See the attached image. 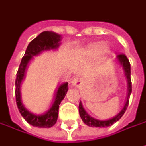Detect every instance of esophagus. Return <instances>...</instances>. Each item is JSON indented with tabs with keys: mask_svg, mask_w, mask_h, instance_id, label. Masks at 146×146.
Masks as SVG:
<instances>
[{
	"mask_svg": "<svg viewBox=\"0 0 146 146\" xmlns=\"http://www.w3.org/2000/svg\"><path fill=\"white\" fill-rule=\"evenodd\" d=\"M72 85L77 87V88H80V86H82V84H83V79L80 78V77H75L72 80Z\"/></svg>",
	"mask_w": 146,
	"mask_h": 146,
	"instance_id": "esophagus-1",
	"label": "esophagus"
}]
</instances>
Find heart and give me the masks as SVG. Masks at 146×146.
<instances>
[{
	"label": "heart",
	"instance_id": "obj_1",
	"mask_svg": "<svg viewBox=\"0 0 146 146\" xmlns=\"http://www.w3.org/2000/svg\"><path fill=\"white\" fill-rule=\"evenodd\" d=\"M106 46L101 45L100 43H95L90 45L86 48V54L89 56H94L99 54L101 52H106Z\"/></svg>",
	"mask_w": 146,
	"mask_h": 146
}]
</instances>
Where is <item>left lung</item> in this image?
I'll use <instances>...</instances> for the list:
<instances>
[{
	"label": "left lung",
	"instance_id": "obj_1",
	"mask_svg": "<svg viewBox=\"0 0 146 146\" xmlns=\"http://www.w3.org/2000/svg\"><path fill=\"white\" fill-rule=\"evenodd\" d=\"M117 60L119 61V63L120 64V66L123 67V70L125 72V75L127 79V99L125 101V104L123 107V109L117 114L115 117H113L110 119L107 120H100V119H96L94 118L91 117L89 114L85 111L81 101H80V106H79V111H80V118L82 119V121L88 126H92V127H107L110 126L111 125H113L114 123H116L118 120H119L121 119V117L124 115V113L125 112V110L127 109L128 104H129V99H130V95L131 92V65L129 62V60L127 59V57L125 54H119L117 56Z\"/></svg>",
	"mask_w": 146,
	"mask_h": 146
}]
</instances>
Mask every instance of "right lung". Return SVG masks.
Segmentation results:
<instances>
[{"instance_id": "right-lung-1", "label": "right lung", "mask_w": 146, "mask_h": 146, "mask_svg": "<svg viewBox=\"0 0 146 146\" xmlns=\"http://www.w3.org/2000/svg\"><path fill=\"white\" fill-rule=\"evenodd\" d=\"M61 36L54 32L44 31L40 33L35 39L31 41L25 52V54L21 59L15 80V97L16 104L20 113L24 119L33 126L40 128H49L55 125L59 116V107L61 100L65 98L68 91V83L61 84L55 92L54 100L50 108L41 114H35L29 111L22 104L21 98V84L25 76V71L28 62L33 59V56L39 55L43 51L54 50L60 46Z\"/></svg>"}]
</instances>
